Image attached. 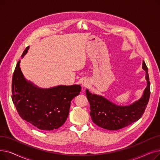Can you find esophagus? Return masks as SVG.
Listing matches in <instances>:
<instances>
[{
	"label": "esophagus",
	"instance_id": "1",
	"mask_svg": "<svg viewBox=\"0 0 160 160\" xmlns=\"http://www.w3.org/2000/svg\"><path fill=\"white\" fill-rule=\"evenodd\" d=\"M82 86H83L86 87V86H88V83H87L86 81H84V82H82Z\"/></svg>",
	"mask_w": 160,
	"mask_h": 160
}]
</instances>
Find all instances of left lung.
Listing matches in <instances>:
<instances>
[{
    "label": "left lung",
    "mask_w": 160,
    "mask_h": 160,
    "mask_svg": "<svg viewBox=\"0 0 160 160\" xmlns=\"http://www.w3.org/2000/svg\"><path fill=\"white\" fill-rule=\"evenodd\" d=\"M142 68L146 72L147 85L141 97L130 105H117L104 97L92 94L86 89L90 104V116L95 124L106 130H115L127 127L141 118L145 112L150 95L148 68L144 61H142Z\"/></svg>",
    "instance_id": "obj_1"
}]
</instances>
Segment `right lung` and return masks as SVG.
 Instances as JSON below:
<instances>
[{
  "label": "right lung",
  "instance_id": "add662e5",
  "mask_svg": "<svg viewBox=\"0 0 160 160\" xmlns=\"http://www.w3.org/2000/svg\"><path fill=\"white\" fill-rule=\"evenodd\" d=\"M29 47L23 52L22 58ZM19 60L12 78V101L23 120L42 130L58 129L69 115L71 101L80 94V85L41 88L24 78Z\"/></svg>",
  "mask_w": 160,
  "mask_h": 160
}]
</instances>
